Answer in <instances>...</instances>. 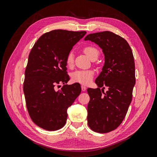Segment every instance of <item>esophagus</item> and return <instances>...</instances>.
I'll return each mask as SVG.
<instances>
[{
    "label": "esophagus",
    "instance_id": "obj_1",
    "mask_svg": "<svg viewBox=\"0 0 157 157\" xmlns=\"http://www.w3.org/2000/svg\"><path fill=\"white\" fill-rule=\"evenodd\" d=\"M81 89H82V91L84 92V91H86V87L85 86H84V85H82V86H81Z\"/></svg>",
    "mask_w": 157,
    "mask_h": 157
}]
</instances>
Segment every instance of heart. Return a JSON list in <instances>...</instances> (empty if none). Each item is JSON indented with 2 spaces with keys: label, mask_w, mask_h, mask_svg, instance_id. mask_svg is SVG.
I'll return each instance as SVG.
<instances>
[{
  "label": "heart",
  "mask_w": 157,
  "mask_h": 157,
  "mask_svg": "<svg viewBox=\"0 0 157 157\" xmlns=\"http://www.w3.org/2000/svg\"><path fill=\"white\" fill-rule=\"evenodd\" d=\"M84 52L89 58L93 59L98 58L99 54L98 50L93 46H87L84 47ZM74 63V56L72 52H69L66 58V64L68 67H72ZM94 75V71L92 70H77L71 74V78L74 82L82 84H88L91 81Z\"/></svg>",
  "instance_id": "b5f03b06"
}]
</instances>
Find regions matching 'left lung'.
Instances as JSON below:
<instances>
[{
	"instance_id": "obj_1",
	"label": "left lung",
	"mask_w": 157,
	"mask_h": 157,
	"mask_svg": "<svg viewBox=\"0 0 157 157\" xmlns=\"http://www.w3.org/2000/svg\"><path fill=\"white\" fill-rule=\"evenodd\" d=\"M84 40L97 44L105 56L102 71L96 79L98 88L87 90L88 124L94 132L107 133L119 126L132 101L136 83L134 56L127 41L111 31L89 34Z\"/></svg>"
}]
</instances>
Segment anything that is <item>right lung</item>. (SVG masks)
Instances as JSON below:
<instances>
[{"label": "right lung", "mask_w": 157, "mask_h": 157, "mask_svg": "<svg viewBox=\"0 0 157 157\" xmlns=\"http://www.w3.org/2000/svg\"><path fill=\"white\" fill-rule=\"evenodd\" d=\"M86 33L51 31L42 35L30 52L23 92L31 118L44 130L54 131L65 124L67 109L81 92L80 84H66L69 80L66 58ZM61 83L63 87L56 91L55 86Z\"/></svg>", "instance_id": "1"}]
</instances>
